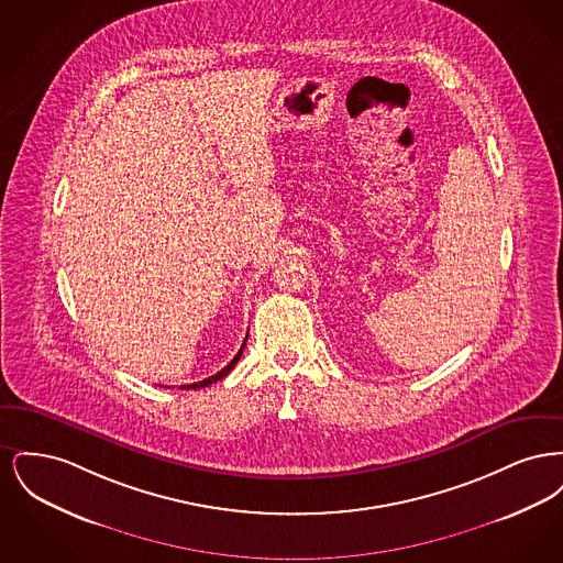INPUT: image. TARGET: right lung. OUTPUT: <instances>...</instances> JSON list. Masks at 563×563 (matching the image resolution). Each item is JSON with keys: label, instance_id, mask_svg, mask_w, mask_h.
I'll return each mask as SVG.
<instances>
[{"label": "right lung", "instance_id": "obj_1", "mask_svg": "<svg viewBox=\"0 0 563 563\" xmlns=\"http://www.w3.org/2000/svg\"><path fill=\"white\" fill-rule=\"evenodd\" d=\"M246 338H249V333H246ZM246 338H244V342H242V346L241 350H239V354H236V356H234V358H232V361H230V363H228V365H225V367H223L221 372H217V374L211 375V377H207V379H202V382H194V384H186V386H181V388H194V390H196V388H205V386H209V384H214L217 379H221V377H225V375L230 374V372H232V369L236 367V363L241 361L242 350H244V346H246Z\"/></svg>", "mask_w": 563, "mask_h": 563}]
</instances>
